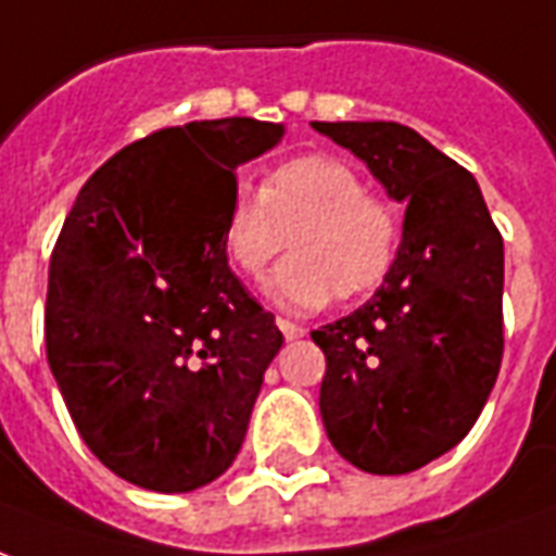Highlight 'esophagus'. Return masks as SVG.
Segmentation results:
<instances>
[{
	"instance_id": "esophagus-1",
	"label": "esophagus",
	"mask_w": 556,
	"mask_h": 556,
	"mask_svg": "<svg viewBox=\"0 0 556 556\" xmlns=\"http://www.w3.org/2000/svg\"><path fill=\"white\" fill-rule=\"evenodd\" d=\"M277 327H279V332H282V336H286L289 341L303 339V336H306V330H303L300 324H291V320H286V318H277Z\"/></svg>"
}]
</instances>
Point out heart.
Returning <instances> with one entry per match:
<instances>
[{
  "instance_id": "obj_1",
  "label": "heart",
  "mask_w": 556,
  "mask_h": 556,
  "mask_svg": "<svg viewBox=\"0 0 556 556\" xmlns=\"http://www.w3.org/2000/svg\"><path fill=\"white\" fill-rule=\"evenodd\" d=\"M286 236L291 258L270 274L267 294L282 309H324L380 289L392 274L401 224L351 164L327 155H303L274 167L262 191L238 185L220 220V244L229 265L244 277H262Z\"/></svg>"
}]
</instances>
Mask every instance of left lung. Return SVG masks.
<instances>
[{"label": "left lung", "mask_w": 556, "mask_h": 556, "mask_svg": "<svg viewBox=\"0 0 556 556\" xmlns=\"http://www.w3.org/2000/svg\"><path fill=\"white\" fill-rule=\"evenodd\" d=\"M406 203L392 274L312 332L327 356L320 418L368 475H406L459 445L504 353V241L466 167L401 123H312Z\"/></svg>", "instance_id": "8db88e82"}]
</instances>
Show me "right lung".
Returning a JSON list of instances; mask_svg holds the SVG:
<instances>
[{"label": "right lung", "mask_w": 556, "mask_h": 556, "mask_svg": "<svg viewBox=\"0 0 556 556\" xmlns=\"http://www.w3.org/2000/svg\"><path fill=\"white\" fill-rule=\"evenodd\" d=\"M286 135L253 117L152 131L81 185L49 262L47 359L102 466L194 492L232 466L274 315L229 270L220 220L236 170Z\"/></svg>", "instance_id": "obj_1"}]
</instances>
